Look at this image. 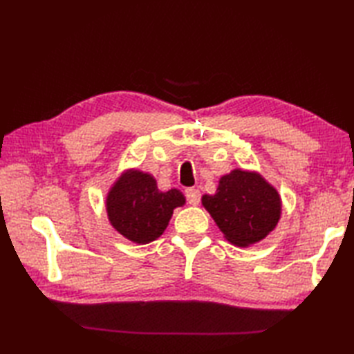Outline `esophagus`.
<instances>
[{
    "label": "esophagus",
    "mask_w": 354,
    "mask_h": 354,
    "mask_svg": "<svg viewBox=\"0 0 354 354\" xmlns=\"http://www.w3.org/2000/svg\"><path fill=\"white\" fill-rule=\"evenodd\" d=\"M185 196L190 205H198L201 202V192L198 189H187Z\"/></svg>",
    "instance_id": "34e87169"
}]
</instances>
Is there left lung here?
<instances>
[{"mask_svg":"<svg viewBox=\"0 0 354 354\" xmlns=\"http://www.w3.org/2000/svg\"><path fill=\"white\" fill-rule=\"evenodd\" d=\"M202 205L230 243L248 248L269 236L281 217V198L259 171L234 169L219 179Z\"/></svg>","mask_w":354,"mask_h":354,"instance_id":"8db88e82","label":"left lung"}]
</instances>
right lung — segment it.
Here are the masks:
<instances>
[{
	"instance_id": "add662e5",
	"label": "right lung",
	"mask_w": 354,
	"mask_h": 354,
	"mask_svg": "<svg viewBox=\"0 0 354 354\" xmlns=\"http://www.w3.org/2000/svg\"><path fill=\"white\" fill-rule=\"evenodd\" d=\"M185 204L178 189L161 192L150 173L127 169L112 184L106 196L109 223L133 243L146 245L161 237L173 209Z\"/></svg>"
}]
</instances>
